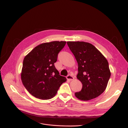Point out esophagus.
<instances>
[{
	"mask_svg": "<svg viewBox=\"0 0 128 128\" xmlns=\"http://www.w3.org/2000/svg\"><path fill=\"white\" fill-rule=\"evenodd\" d=\"M66 78H67V79L69 80H74V77L72 76L71 75H68V76L66 77Z\"/></svg>",
	"mask_w": 128,
	"mask_h": 128,
	"instance_id": "34e87169",
	"label": "esophagus"
}]
</instances>
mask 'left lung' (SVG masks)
<instances>
[{
	"mask_svg": "<svg viewBox=\"0 0 128 128\" xmlns=\"http://www.w3.org/2000/svg\"><path fill=\"white\" fill-rule=\"evenodd\" d=\"M78 66L77 78L82 84V90L75 93L77 98L89 100L105 90L110 77L108 62L92 44L84 42H67Z\"/></svg>",
	"mask_w": 128,
	"mask_h": 128,
	"instance_id": "obj_1",
	"label": "left lung"
}]
</instances>
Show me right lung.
<instances>
[{"label": "right lung", "mask_w": 128, "mask_h": 128, "mask_svg": "<svg viewBox=\"0 0 128 128\" xmlns=\"http://www.w3.org/2000/svg\"><path fill=\"white\" fill-rule=\"evenodd\" d=\"M66 42L42 44L33 49L24 58L21 80L32 96L42 100L54 96L60 86L66 81L54 66L58 53Z\"/></svg>", "instance_id": "obj_1"}]
</instances>
